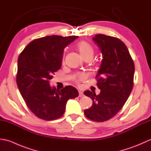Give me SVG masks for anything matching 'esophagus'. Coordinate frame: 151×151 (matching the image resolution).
Here are the masks:
<instances>
[{
  "label": "esophagus",
  "instance_id": "1",
  "mask_svg": "<svg viewBox=\"0 0 151 151\" xmlns=\"http://www.w3.org/2000/svg\"><path fill=\"white\" fill-rule=\"evenodd\" d=\"M78 93H79V97H83V96H84V93H83L82 91H81V90L78 91Z\"/></svg>",
  "mask_w": 151,
  "mask_h": 151
}]
</instances>
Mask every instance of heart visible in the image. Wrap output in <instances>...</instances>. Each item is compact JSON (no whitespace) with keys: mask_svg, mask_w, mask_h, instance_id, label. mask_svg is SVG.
Returning a JSON list of instances; mask_svg holds the SVG:
<instances>
[{"mask_svg":"<svg viewBox=\"0 0 151 151\" xmlns=\"http://www.w3.org/2000/svg\"><path fill=\"white\" fill-rule=\"evenodd\" d=\"M77 48L81 55L83 58H93L94 54V50L93 48L88 43L86 42V41H81L77 45ZM86 78V75L84 73L79 74L78 75V81H84Z\"/></svg>","mask_w":151,"mask_h":151,"instance_id":"1","label":"heart"}]
</instances>
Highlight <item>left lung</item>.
Masks as SVG:
<instances>
[{
  "label": "left lung",
  "instance_id": "left-lung-1",
  "mask_svg": "<svg viewBox=\"0 0 151 151\" xmlns=\"http://www.w3.org/2000/svg\"><path fill=\"white\" fill-rule=\"evenodd\" d=\"M93 41L103 58L96 76L101 92L97 95L84 91L93 101L92 106L84 114L89 119L102 122L115 116L127 101L134 86L135 67L127 46L119 39L97 34Z\"/></svg>",
  "mask_w": 151,
  "mask_h": 151
}]
</instances>
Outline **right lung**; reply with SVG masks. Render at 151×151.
<instances>
[{"label": "right lung", "mask_w": 151, "mask_h": 151, "mask_svg": "<svg viewBox=\"0 0 151 151\" xmlns=\"http://www.w3.org/2000/svg\"><path fill=\"white\" fill-rule=\"evenodd\" d=\"M78 36L53 35L32 41L19 56L17 84L32 112L51 121L62 117L67 101L78 96L75 88L51 87L49 81L62 66L64 49Z\"/></svg>", "instance_id": "obj_1"}]
</instances>
